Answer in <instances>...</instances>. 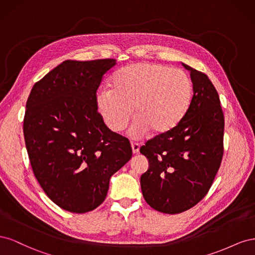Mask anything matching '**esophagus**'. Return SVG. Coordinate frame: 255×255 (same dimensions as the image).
<instances>
[{"instance_id": "1", "label": "esophagus", "mask_w": 255, "mask_h": 255, "mask_svg": "<svg viewBox=\"0 0 255 255\" xmlns=\"http://www.w3.org/2000/svg\"><path fill=\"white\" fill-rule=\"evenodd\" d=\"M132 150H133L134 154L139 153V144L135 143V142H132Z\"/></svg>"}]
</instances>
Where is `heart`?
I'll return each mask as SVG.
<instances>
[{"label": "heart", "instance_id": "b5f03b06", "mask_svg": "<svg viewBox=\"0 0 255 255\" xmlns=\"http://www.w3.org/2000/svg\"><path fill=\"white\" fill-rule=\"evenodd\" d=\"M111 86L97 92V110L107 128L118 133L127 127L133 108L136 119L129 133L136 138L149 130L155 136L170 132L183 120L192 99L186 73L149 61L122 68Z\"/></svg>", "mask_w": 255, "mask_h": 255}]
</instances>
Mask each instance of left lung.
Returning a JSON list of instances; mask_svg holds the SVG:
<instances>
[{
	"label": "left lung",
	"mask_w": 255,
	"mask_h": 255,
	"mask_svg": "<svg viewBox=\"0 0 255 255\" xmlns=\"http://www.w3.org/2000/svg\"><path fill=\"white\" fill-rule=\"evenodd\" d=\"M183 66L190 72L194 89L186 115L170 132L140 148L149 160L140 177L143 198L165 214H180L201 201L223 156L225 117L218 92L205 73Z\"/></svg>",
	"instance_id": "left-lung-1"
}]
</instances>
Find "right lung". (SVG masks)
Here are the masks:
<instances>
[{"label": "right lung", "mask_w": 255, "mask_h": 255, "mask_svg": "<svg viewBox=\"0 0 255 255\" xmlns=\"http://www.w3.org/2000/svg\"><path fill=\"white\" fill-rule=\"evenodd\" d=\"M116 59L65 60L30 90L23 133L33 172L52 201L83 214L105 200L111 176L132 157L128 138L106 127L96 106Z\"/></svg>", "instance_id": "obj_1"}]
</instances>
